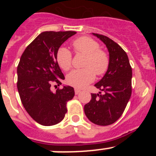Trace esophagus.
Segmentation results:
<instances>
[{
  "label": "esophagus",
  "mask_w": 156,
  "mask_h": 156,
  "mask_svg": "<svg viewBox=\"0 0 156 156\" xmlns=\"http://www.w3.org/2000/svg\"><path fill=\"white\" fill-rule=\"evenodd\" d=\"M80 92V89H78V88H75V94H78Z\"/></svg>",
  "instance_id": "1"
}]
</instances>
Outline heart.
I'll list each match as a JSON object with an SVG mask.
<instances>
[{
  "label": "heart",
  "mask_w": 156,
  "mask_h": 156,
  "mask_svg": "<svg viewBox=\"0 0 156 156\" xmlns=\"http://www.w3.org/2000/svg\"><path fill=\"white\" fill-rule=\"evenodd\" d=\"M77 53L86 55L81 69L72 71L66 77L69 84L76 88H83L94 80L95 73L102 76L108 70L109 58L104 51L100 50L98 43L90 37H82L75 40L73 43ZM72 54L65 47L58 48L56 54V60L59 66L65 71L72 67Z\"/></svg>",
  "instance_id": "1"
}]
</instances>
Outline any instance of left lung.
Instances as JSON below:
<instances>
[{
    "label": "left lung",
    "instance_id": "1",
    "mask_svg": "<svg viewBox=\"0 0 156 156\" xmlns=\"http://www.w3.org/2000/svg\"><path fill=\"white\" fill-rule=\"evenodd\" d=\"M106 45L109 53L107 72L94 86L101 92L91 94L84 105L88 119L99 126L112 124L124 112L131 96L132 69L126 52L118 44L104 35L92 34Z\"/></svg>",
    "mask_w": 156,
    "mask_h": 156
}]
</instances>
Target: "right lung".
I'll return each mask as SVG.
<instances>
[{"instance_id": "1", "label": "right lung", "mask_w": 156, "mask_h": 156, "mask_svg": "<svg viewBox=\"0 0 156 156\" xmlns=\"http://www.w3.org/2000/svg\"><path fill=\"white\" fill-rule=\"evenodd\" d=\"M74 31L41 33L25 49L17 67V88L25 109L37 122L52 126L64 119L66 104L73 99V87L64 86L51 91L52 83L65 80L56 60L58 48Z\"/></svg>"}]
</instances>
